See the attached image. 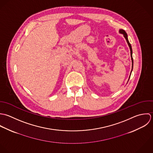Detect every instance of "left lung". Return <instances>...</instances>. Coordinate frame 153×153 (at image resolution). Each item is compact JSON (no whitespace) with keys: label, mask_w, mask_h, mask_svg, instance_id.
Wrapping results in <instances>:
<instances>
[{"label":"left lung","mask_w":153,"mask_h":153,"mask_svg":"<svg viewBox=\"0 0 153 153\" xmlns=\"http://www.w3.org/2000/svg\"><path fill=\"white\" fill-rule=\"evenodd\" d=\"M120 33H123V36H124V37H125V38L126 39V42H127V43H128V45H129V49H130V51H131V60H132V68H133V59H132V47H131V44L129 43V41H128V36H127V34H126V32L124 31V30H120ZM131 72H132V71H131ZM130 76H131V75H130ZM130 76H129V78H130Z\"/></svg>","instance_id":"1"}]
</instances>
